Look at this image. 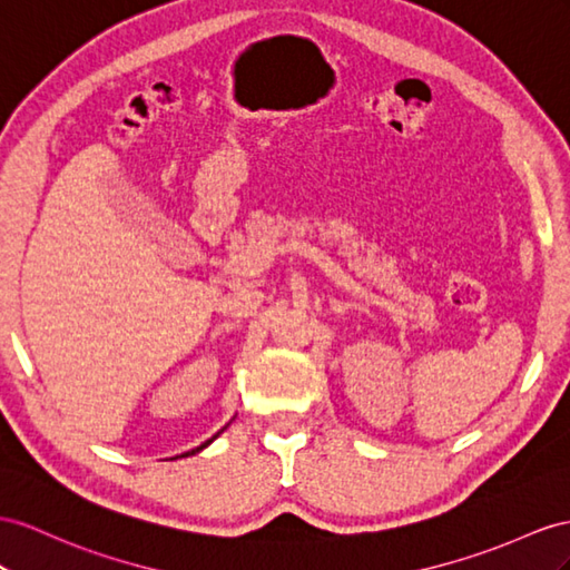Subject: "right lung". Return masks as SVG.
Returning <instances> with one entry per match:
<instances>
[{
    "label": "right lung",
    "mask_w": 570,
    "mask_h": 570,
    "mask_svg": "<svg viewBox=\"0 0 570 570\" xmlns=\"http://www.w3.org/2000/svg\"><path fill=\"white\" fill-rule=\"evenodd\" d=\"M222 431H224V429H222ZM222 431H218V433H222ZM218 433H216V435H218ZM216 435H214V438H216ZM214 438H209V441H207V443H202V445H199L197 450H202V448H207V445H209V443L214 441ZM197 450H193V452H197Z\"/></svg>",
    "instance_id": "1"
}]
</instances>
